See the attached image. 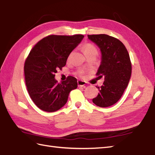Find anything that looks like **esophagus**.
<instances>
[{"label":"esophagus","mask_w":155,"mask_h":155,"mask_svg":"<svg viewBox=\"0 0 155 155\" xmlns=\"http://www.w3.org/2000/svg\"><path fill=\"white\" fill-rule=\"evenodd\" d=\"M77 83H78V87H83V86H84L86 84V82L83 81H81V80H78L77 81Z\"/></svg>","instance_id":"esophagus-1"}]
</instances>
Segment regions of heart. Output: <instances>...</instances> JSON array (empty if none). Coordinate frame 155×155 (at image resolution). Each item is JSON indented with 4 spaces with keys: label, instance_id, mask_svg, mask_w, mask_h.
<instances>
[{
    "label": "heart",
    "instance_id": "b5f03b06",
    "mask_svg": "<svg viewBox=\"0 0 155 155\" xmlns=\"http://www.w3.org/2000/svg\"><path fill=\"white\" fill-rule=\"evenodd\" d=\"M82 49H83V51H84L85 56L89 55V54H92V53H98V51H97V49L96 48V47L94 45H92L91 44H85L83 46ZM73 52H71L69 54V59L71 57V55H73Z\"/></svg>",
    "mask_w": 155,
    "mask_h": 155
}]
</instances>
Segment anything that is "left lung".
Returning <instances> with one entry per match:
<instances>
[{
  "label": "left lung",
  "instance_id": "1",
  "mask_svg": "<svg viewBox=\"0 0 155 155\" xmlns=\"http://www.w3.org/2000/svg\"><path fill=\"white\" fill-rule=\"evenodd\" d=\"M88 38L101 51V63L97 71L98 78H104L99 93L92 102L101 107L116 104L126 89L131 74V63L127 49L119 39L106 34L88 35Z\"/></svg>",
  "mask_w": 155,
  "mask_h": 155
}]
</instances>
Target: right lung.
Instances as JSON below:
<instances>
[{
    "label": "right lung",
    "instance_id": "right-lung-1",
    "mask_svg": "<svg viewBox=\"0 0 155 155\" xmlns=\"http://www.w3.org/2000/svg\"><path fill=\"white\" fill-rule=\"evenodd\" d=\"M83 35H51L38 41L25 61L24 75L27 90L39 109L53 112L67 102L72 90L77 88L76 78L69 76L58 83L55 78L58 69L65 66L72 51L80 44Z\"/></svg>",
    "mask_w": 155,
    "mask_h": 155
}]
</instances>
